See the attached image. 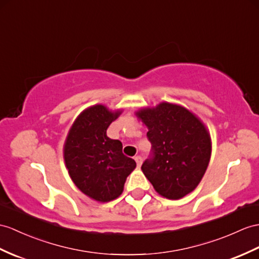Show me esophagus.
Listing matches in <instances>:
<instances>
[{"label": "esophagus", "instance_id": "esophagus-1", "mask_svg": "<svg viewBox=\"0 0 259 259\" xmlns=\"http://www.w3.org/2000/svg\"><path fill=\"white\" fill-rule=\"evenodd\" d=\"M135 161H136V163H137V166L140 167L141 165H142V162H143V158L141 156H136L135 157Z\"/></svg>", "mask_w": 259, "mask_h": 259}]
</instances>
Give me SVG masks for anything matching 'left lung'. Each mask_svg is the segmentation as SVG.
I'll return each mask as SVG.
<instances>
[{
    "mask_svg": "<svg viewBox=\"0 0 259 259\" xmlns=\"http://www.w3.org/2000/svg\"><path fill=\"white\" fill-rule=\"evenodd\" d=\"M147 126L150 156L142 170L162 197L178 200L193 191L211 157V137L204 124L184 106L162 102L137 111Z\"/></svg>",
    "mask_w": 259,
    "mask_h": 259,
    "instance_id": "left-lung-1",
    "label": "left lung"
}]
</instances>
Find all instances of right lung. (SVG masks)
Returning <instances> with one entry per match:
<instances>
[{
    "instance_id": "add662e5",
    "label": "right lung",
    "mask_w": 259,
    "mask_h": 259,
    "mask_svg": "<svg viewBox=\"0 0 259 259\" xmlns=\"http://www.w3.org/2000/svg\"><path fill=\"white\" fill-rule=\"evenodd\" d=\"M121 113L102 104L88 108L74 121L64 146L66 167L74 185L99 202L119 197L136 167L135 160L123 154L122 143L106 135Z\"/></svg>"
}]
</instances>
